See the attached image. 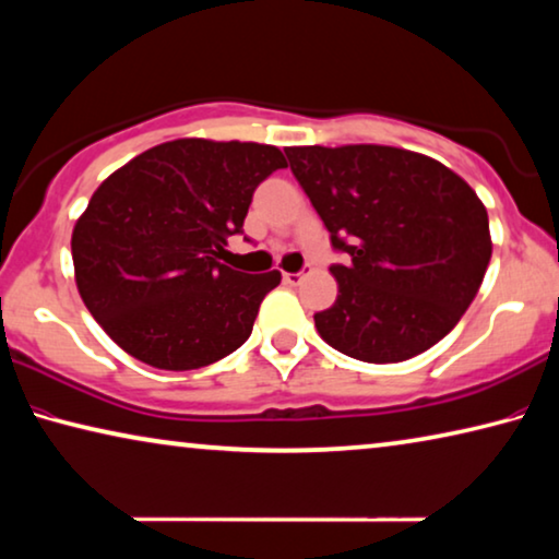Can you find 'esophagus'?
Instances as JSON below:
<instances>
[{"label": "esophagus", "mask_w": 559, "mask_h": 559, "mask_svg": "<svg viewBox=\"0 0 559 559\" xmlns=\"http://www.w3.org/2000/svg\"><path fill=\"white\" fill-rule=\"evenodd\" d=\"M283 281L290 283V286H296V283L304 281V271H300V273H283Z\"/></svg>", "instance_id": "esophagus-1"}]
</instances>
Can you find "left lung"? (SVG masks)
Listing matches in <instances>:
<instances>
[{"instance_id": "8db88e82", "label": "left lung", "mask_w": 559, "mask_h": 559, "mask_svg": "<svg viewBox=\"0 0 559 559\" xmlns=\"http://www.w3.org/2000/svg\"><path fill=\"white\" fill-rule=\"evenodd\" d=\"M290 171L348 253L335 304L313 316L331 348L401 362L453 331L492 255L485 203L436 158L380 144L288 146Z\"/></svg>"}]
</instances>
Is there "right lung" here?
<instances>
[{
	"label": "right lung",
	"mask_w": 559,
	"mask_h": 559,
	"mask_svg": "<svg viewBox=\"0 0 559 559\" xmlns=\"http://www.w3.org/2000/svg\"><path fill=\"white\" fill-rule=\"evenodd\" d=\"M286 166L271 144L176 139L102 181L72 231L74 278L121 350L179 373L241 348L281 273L253 276L221 259L255 186Z\"/></svg>",
	"instance_id": "right-lung-1"
}]
</instances>
